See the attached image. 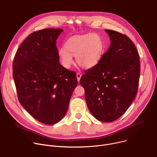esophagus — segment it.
I'll use <instances>...</instances> for the list:
<instances>
[{"label":"esophagus","mask_w":157,"mask_h":157,"mask_svg":"<svg viewBox=\"0 0 157 157\" xmlns=\"http://www.w3.org/2000/svg\"><path fill=\"white\" fill-rule=\"evenodd\" d=\"M76 77H77L78 81V82H79L80 79H81V73H77V74H76Z\"/></svg>","instance_id":"obj_1"}]
</instances>
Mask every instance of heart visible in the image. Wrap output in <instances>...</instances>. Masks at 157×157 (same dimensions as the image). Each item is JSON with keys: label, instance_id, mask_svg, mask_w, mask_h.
<instances>
[{"label": "heart", "instance_id": "1", "mask_svg": "<svg viewBox=\"0 0 157 157\" xmlns=\"http://www.w3.org/2000/svg\"><path fill=\"white\" fill-rule=\"evenodd\" d=\"M104 49V43L100 35L87 33L69 38L64 47L59 48L58 56L65 68H70L73 63V56H75L76 61L79 66L90 69L100 62Z\"/></svg>", "mask_w": 157, "mask_h": 157}]
</instances>
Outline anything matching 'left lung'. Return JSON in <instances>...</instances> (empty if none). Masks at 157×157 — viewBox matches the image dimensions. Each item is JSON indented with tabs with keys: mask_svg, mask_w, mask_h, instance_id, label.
Returning a JSON list of instances; mask_svg holds the SVG:
<instances>
[{
	"mask_svg": "<svg viewBox=\"0 0 157 157\" xmlns=\"http://www.w3.org/2000/svg\"><path fill=\"white\" fill-rule=\"evenodd\" d=\"M111 41L100 62L85 71L80 84L89 110L98 120L111 122L128 109L137 93L140 57L125 35L105 30Z\"/></svg>",
	"mask_w": 157,
	"mask_h": 157,
	"instance_id": "8db88e82",
	"label": "left lung"
}]
</instances>
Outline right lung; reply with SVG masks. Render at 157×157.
<instances>
[{"label": "right lung", "mask_w": 157, "mask_h": 157, "mask_svg": "<svg viewBox=\"0 0 157 157\" xmlns=\"http://www.w3.org/2000/svg\"><path fill=\"white\" fill-rule=\"evenodd\" d=\"M61 29H45L30 34L13 61V77L21 105L38 121L59 122L68 110L78 84L76 73L59 62L56 42Z\"/></svg>", "instance_id": "right-lung-1"}]
</instances>
